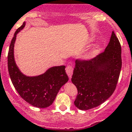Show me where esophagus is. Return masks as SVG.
<instances>
[{
  "label": "esophagus",
  "instance_id": "esophagus-1",
  "mask_svg": "<svg viewBox=\"0 0 132 132\" xmlns=\"http://www.w3.org/2000/svg\"><path fill=\"white\" fill-rule=\"evenodd\" d=\"M73 68L71 66H68L66 68V73H67L68 76L70 80L71 79V77H72L73 75Z\"/></svg>",
  "mask_w": 132,
  "mask_h": 132
}]
</instances>
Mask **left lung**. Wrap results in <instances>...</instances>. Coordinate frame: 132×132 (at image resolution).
Segmentation results:
<instances>
[{
	"instance_id": "1",
	"label": "left lung",
	"mask_w": 132,
	"mask_h": 132,
	"mask_svg": "<svg viewBox=\"0 0 132 132\" xmlns=\"http://www.w3.org/2000/svg\"><path fill=\"white\" fill-rule=\"evenodd\" d=\"M121 66V47L112 31L103 53L89 61H75L71 78L78 90L75 105L86 110L105 102L115 91Z\"/></svg>"
}]
</instances>
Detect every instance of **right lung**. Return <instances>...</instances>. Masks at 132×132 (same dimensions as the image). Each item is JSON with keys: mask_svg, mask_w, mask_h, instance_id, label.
Here are the masks:
<instances>
[{"mask_svg": "<svg viewBox=\"0 0 132 132\" xmlns=\"http://www.w3.org/2000/svg\"><path fill=\"white\" fill-rule=\"evenodd\" d=\"M25 22L15 32L9 46L7 56L8 71L14 88L29 104L38 108H46L55 100L59 91L68 81L65 66H53L44 73L27 76L20 70L14 56L16 35L25 26Z\"/></svg>", "mask_w": 132, "mask_h": 132, "instance_id": "right-lung-1", "label": "right lung"}]
</instances>
